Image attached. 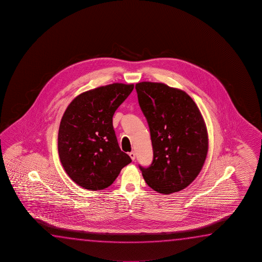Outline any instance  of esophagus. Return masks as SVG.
I'll return each mask as SVG.
<instances>
[{"instance_id":"1","label":"esophagus","mask_w":262,"mask_h":262,"mask_svg":"<svg viewBox=\"0 0 262 262\" xmlns=\"http://www.w3.org/2000/svg\"><path fill=\"white\" fill-rule=\"evenodd\" d=\"M129 156H130V158H131V160H136V152L135 151H131L130 153H129Z\"/></svg>"}]
</instances>
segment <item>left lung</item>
Wrapping results in <instances>:
<instances>
[{
  "label": "left lung",
  "mask_w": 262,
  "mask_h": 262,
  "mask_svg": "<svg viewBox=\"0 0 262 262\" xmlns=\"http://www.w3.org/2000/svg\"><path fill=\"white\" fill-rule=\"evenodd\" d=\"M153 146L148 168L139 166L146 184L162 194L189 186L195 180L208 151V134L194 101L184 91L161 82L136 84Z\"/></svg>",
  "instance_id": "obj_1"
}]
</instances>
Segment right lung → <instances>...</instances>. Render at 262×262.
<instances>
[{"label": "right lung", "instance_id": "obj_1", "mask_svg": "<svg viewBox=\"0 0 262 262\" xmlns=\"http://www.w3.org/2000/svg\"><path fill=\"white\" fill-rule=\"evenodd\" d=\"M133 89L124 83L101 86L80 93L67 107L58 129V156L79 186L103 190L132 161L120 149L113 116Z\"/></svg>", "mask_w": 262, "mask_h": 262}]
</instances>
